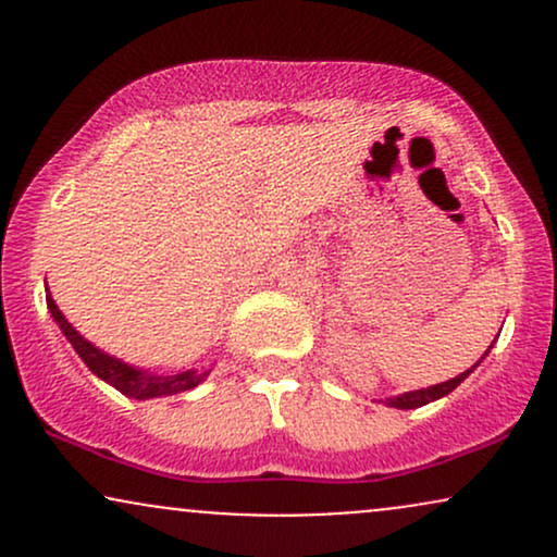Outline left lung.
<instances>
[{
  "instance_id": "left-lung-1",
  "label": "left lung",
  "mask_w": 557,
  "mask_h": 557,
  "mask_svg": "<svg viewBox=\"0 0 557 557\" xmlns=\"http://www.w3.org/2000/svg\"><path fill=\"white\" fill-rule=\"evenodd\" d=\"M490 348H492V345H490ZM487 354H490V350H484V356H487ZM484 356H482V359H484ZM482 359H479V361H482ZM479 361L471 369H466L463 374L453 376V380H447V382H440V385H432V387H424V389H411V393H403V395H395V398H387V406L389 408H403V411H406V408H419V406H426V403H432V400L445 398L447 393H453V389L461 385L466 376L474 372V369L479 367Z\"/></svg>"
}]
</instances>
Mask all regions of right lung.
<instances>
[{"mask_svg": "<svg viewBox=\"0 0 557 557\" xmlns=\"http://www.w3.org/2000/svg\"><path fill=\"white\" fill-rule=\"evenodd\" d=\"M47 306L52 311L54 322L60 324L62 335L67 337L70 345L75 348V354L81 356L83 363H86L91 372L104 380L107 385H112L114 389L127 395V398H136V400H149V398H162V395H177L185 393V389H194L196 385H201L207 380V372H196V369H188V372H177V374H154V372H146V369L131 367V363L114 359V356L104 354L99 350L96 345H91L86 337L81 335L73 324L67 322L65 314L60 311V306L54 304V298L49 296V287H47Z\"/></svg>", "mask_w": 557, "mask_h": 557, "instance_id": "1", "label": "right lung"}]
</instances>
